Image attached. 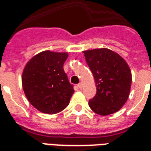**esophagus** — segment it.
<instances>
[{
	"label": "esophagus",
	"mask_w": 151,
	"mask_h": 151,
	"mask_svg": "<svg viewBox=\"0 0 151 151\" xmlns=\"http://www.w3.org/2000/svg\"><path fill=\"white\" fill-rule=\"evenodd\" d=\"M78 88L80 90H81V89L83 88V83H82V82H80V83L78 85Z\"/></svg>",
	"instance_id": "34e87169"
}]
</instances>
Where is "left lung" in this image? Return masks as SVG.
<instances>
[{"label":"left lung","mask_w":151,"mask_h":151,"mask_svg":"<svg viewBox=\"0 0 151 151\" xmlns=\"http://www.w3.org/2000/svg\"><path fill=\"white\" fill-rule=\"evenodd\" d=\"M83 53L97 87L96 95L89 101L90 109L102 116L116 113L129 98L132 81L129 65L121 56L109 49Z\"/></svg>","instance_id":"obj_1"}]
</instances>
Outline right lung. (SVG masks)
Listing matches in <instances>:
<instances>
[{"instance_id": "1", "label": "right lung", "mask_w": 151, "mask_h": 151, "mask_svg": "<svg viewBox=\"0 0 151 151\" xmlns=\"http://www.w3.org/2000/svg\"><path fill=\"white\" fill-rule=\"evenodd\" d=\"M68 53L50 50L33 56L25 65L22 81L26 98L45 114H53L69 105L74 90L63 70Z\"/></svg>"}]
</instances>
